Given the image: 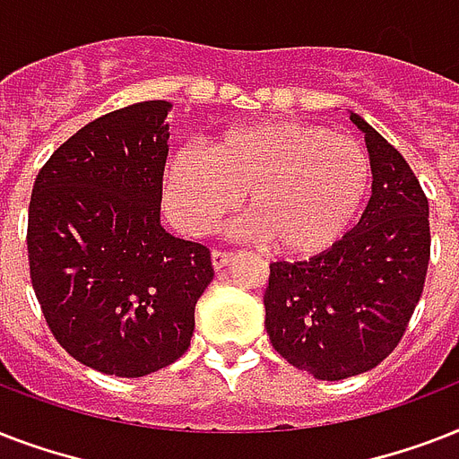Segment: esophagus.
<instances>
[{"mask_svg":"<svg viewBox=\"0 0 459 459\" xmlns=\"http://www.w3.org/2000/svg\"><path fill=\"white\" fill-rule=\"evenodd\" d=\"M230 262H233V252H226V250L212 252V266H214L216 272H221L223 266L230 264Z\"/></svg>","mask_w":459,"mask_h":459,"instance_id":"34e87169","label":"esophagus"}]
</instances>
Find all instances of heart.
<instances>
[{
    "label": "heart",
    "instance_id": "heart-1",
    "mask_svg": "<svg viewBox=\"0 0 459 459\" xmlns=\"http://www.w3.org/2000/svg\"><path fill=\"white\" fill-rule=\"evenodd\" d=\"M369 190L371 159L355 138L295 118L230 128L207 157L183 150L164 169V204L178 229L204 236L245 193L252 236L290 257L341 243Z\"/></svg>",
    "mask_w": 459,
    "mask_h": 459
}]
</instances>
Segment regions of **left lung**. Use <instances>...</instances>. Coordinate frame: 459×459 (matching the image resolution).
Returning a JSON list of instances; mask_svg holds the SVG:
<instances>
[{
	"label": "left lung",
	"instance_id": "1",
	"mask_svg": "<svg viewBox=\"0 0 459 459\" xmlns=\"http://www.w3.org/2000/svg\"><path fill=\"white\" fill-rule=\"evenodd\" d=\"M371 197L341 243L307 262L269 264L266 333L273 350L321 381L374 369L405 333L431 255L429 200L405 157L362 117Z\"/></svg>",
	"mask_w": 459,
	"mask_h": 459
}]
</instances>
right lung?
I'll list each match as a JSON object with an SVG mask.
<instances>
[{"label": "right lung", "mask_w": 459, "mask_h": 459, "mask_svg": "<svg viewBox=\"0 0 459 459\" xmlns=\"http://www.w3.org/2000/svg\"><path fill=\"white\" fill-rule=\"evenodd\" d=\"M171 104L90 121L39 169L28 209L32 290L68 355L138 378L176 362L214 279L204 245L159 221Z\"/></svg>", "instance_id": "right-lung-1"}]
</instances>
